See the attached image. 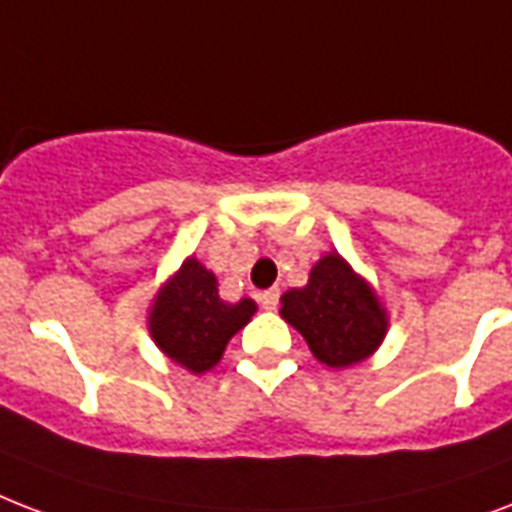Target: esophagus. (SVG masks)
Returning a JSON list of instances; mask_svg holds the SVG:
<instances>
[{"instance_id": "34e87169", "label": "esophagus", "mask_w": 512, "mask_h": 512, "mask_svg": "<svg viewBox=\"0 0 512 512\" xmlns=\"http://www.w3.org/2000/svg\"><path fill=\"white\" fill-rule=\"evenodd\" d=\"M260 306H263L265 311H273V308L279 306V290L273 287V290L260 292Z\"/></svg>"}]
</instances>
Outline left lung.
I'll use <instances>...</instances> for the list:
<instances>
[{"mask_svg":"<svg viewBox=\"0 0 512 512\" xmlns=\"http://www.w3.org/2000/svg\"><path fill=\"white\" fill-rule=\"evenodd\" d=\"M282 317L327 368H349L368 360L389 327L373 287L338 252L311 268L306 287L284 292Z\"/></svg>","mask_w":512,"mask_h":512,"instance_id":"obj_1","label":"left lung"}]
</instances>
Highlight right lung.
I'll list each match as a JSON object with an SVG mask.
<instances>
[{"label": "right lung", "mask_w": 512, "mask_h": 512, "mask_svg": "<svg viewBox=\"0 0 512 512\" xmlns=\"http://www.w3.org/2000/svg\"><path fill=\"white\" fill-rule=\"evenodd\" d=\"M255 311V300L249 298L225 303L217 292V276L195 257H187L152 298L147 325L155 346L169 360L201 376L222 360L230 338Z\"/></svg>", "instance_id": "1"}]
</instances>
